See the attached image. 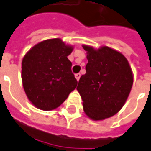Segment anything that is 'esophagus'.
Returning a JSON list of instances; mask_svg holds the SVG:
<instances>
[{
	"label": "esophagus",
	"instance_id": "esophagus-1",
	"mask_svg": "<svg viewBox=\"0 0 151 151\" xmlns=\"http://www.w3.org/2000/svg\"><path fill=\"white\" fill-rule=\"evenodd\" d=\"M75 77H76V79L77 81H79V80H80V78H81V74L80 73L76 74V75H75Z\"/></svg>",
	"mask_w": 151,
	"mask_h": 151
}]
</instances>
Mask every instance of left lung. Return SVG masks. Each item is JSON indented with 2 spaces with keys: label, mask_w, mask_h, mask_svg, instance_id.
<instances>
[{
  "label": "left lung",
  "mask_w": 151,
  "mask_h": 151,
  "mask_svg": "<svg viewBox=\"0 0 151 151\" xmlns=\"http://www.w3.org/2000/svg\"><path fill=\"white\" fill-rule=\"evenodd\" d=\"M86 51V73L76 90L82 99L84 112L92 120H103L117 114L130 95L134 75L121 52L102 45H82Z\"/></svg>",
  "instance_id": "obj_1"
}]
</instances>
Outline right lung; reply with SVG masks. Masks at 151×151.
<instances>
[{"mask_svg": "<svg viewBox=\"0 0 151 151\" xmlns=\"http://www.w3.org/2000/svg\"><path fill=\"white\" fill-rule=\"evenodd\" d=\"M74 45L60 38L42 40L29 50L21 61V80L26 96L36 108L52 111L76 88L77 81L67 58Z\"/></svg>", "mask_w": 151, "mask_h": 151, "instance_id": "obj_1", "label": "right lung"}]
</instances>
